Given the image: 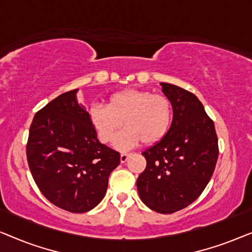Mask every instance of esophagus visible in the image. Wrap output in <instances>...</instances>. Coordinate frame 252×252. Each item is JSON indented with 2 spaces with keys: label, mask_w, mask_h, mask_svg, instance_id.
Here are the masks:
<instances>
[{
  "label": "esophagus",
  "mask_w": 252,
  "mask_h": 252,
  "mask_svg": "<svg viewBox=\"0 0 252 252\" xmlns=\"http://www.w3.org/2000/svg\"><path fill=\"white\" fill-rule=\"evenodd\" d=\"M127 158H128V154L122 153V155H120V161H122V163H125V161L127 160Z\"/></svg>",
  "instance_id": "obj_1"
}]
</instances>
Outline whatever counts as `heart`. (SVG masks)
<instances>
[{"label": "heart", "instance_id": "b5f03b06", "mask_svg": "<svg viewBox=\"0 0 252 252\" xmlns=\"http://www.w3.org/2000/svg\"><path fill=\"white\" fill-rule=\"evenodd\" d=\"M89 119L101 142L109 143L117 132L120 149L141 143H157L168 133L173 122V106L165 95L141 89H124L110 95L106 105L95 104L89 110Z\"/></svg>", "mask_w": 252, "mask_h": 252}]
</instances>
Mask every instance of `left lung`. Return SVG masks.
Listing matches in <instances>:
<instances>
[{
  "mask_svg": "<svg viewBox=\"0 0 252 252\" xmlns=\"http://www.w3.org/2000/svg\"><path fill=\"white\" fill-rule=\"evenodd\" d=\"M173 106L168 133L144 150L147 166L136 181L140 198L154 211L173 213L191 204L211 179L219 155L212 119L192 93L161 82Z\"/></svg>",
  "mask_w": 252,
  "mask_h": 252,
  "instance_id": "8db88e82",
  "label": "left lung"
}]
</instances>
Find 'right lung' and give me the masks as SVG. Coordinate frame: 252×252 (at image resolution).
Masks as SVG:
<instances>
[{"label": "right lung", "mask_w": 252, "mask_h": 252, "mask_svg": "<svg viewBox=\"0 0 252 252\" xmlns=\"http://www.w3.org/2000/svg\"><path fill=\"white\" fill-rule=\"evenodd\" d=\"M77 92L57 96L35 113L26 155L44 197L68 212L84 213L104 197L120 154L97 140L89 113L77 101Z\"/></svg>", "instance_id": "right-lung-1"}]
</instances>
